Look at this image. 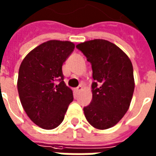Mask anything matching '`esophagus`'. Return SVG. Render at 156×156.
Listing matches in <instances>:
<instances>
[{"label":"esophagus","instance_id":"obj_1","mask_svg":"<svg viewBox=\"0 0 156 156\" xmlns=\"http://www.w3.org/2000/svg\"><path fill=\"white\" fill-rule=\"evenodd\" d=\"M82 90H83V86L82 85H79V86L76 88V90H76V92H80Z\"/></svg>","mask_w":156,"mask_h":156}]
</instances>
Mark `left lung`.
I'll return each instance as SVG.
<instances>
[{"instance_id":"8db88e82","label":"left lung","mask_w":156,"mask_h":156,"mask_svg":"<svg viewBox=\"0 0 156 156\" xmlns=\"http://www.w3.org/2000/svg\"><path fill=\"white\" fill-rule=\"evenodd\" d=\"M92 67V101L83 108L88 122L99 130L114 126L124 117L133 96L135 81L131 60L118 46L103 39L78 44Z\"/></svg>"}]
</instances>
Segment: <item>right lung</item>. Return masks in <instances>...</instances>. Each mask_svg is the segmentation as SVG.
<instances>
[{"instance_id":"1","label":"right lung","mask_w":156,"mask_h":156,"mask_svg":"<svg viewBox=\"0 0 156 156\" xmlns=\"http://www.w3.org/2000/svg\"><path fill=\"white\" fill-rule=\"evenodd\" d=\"M74 48L69 41L50 40L21 62L17 83L20 101L30 120L42 129L59 126L73 101V90L63 81L62 65Z\"/></svg>"}]
</instances>
